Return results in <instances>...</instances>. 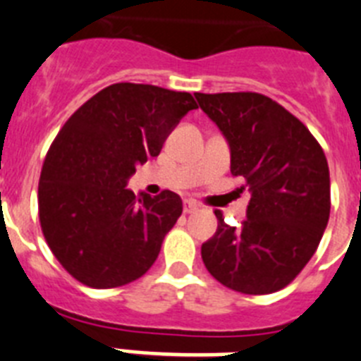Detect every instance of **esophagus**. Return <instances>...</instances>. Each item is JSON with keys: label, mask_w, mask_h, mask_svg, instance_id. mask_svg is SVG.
Wrapping results in <instances>:
<instances>
[{"label": "esophagus", "mask_w": 361, "mask_h": 361, "mask_svg": "<svg viewBox=\"0 0 361 361\" xmlns=\"http://www.w3.org/2000/svg\"><path fill=\"white\" fill-rule=\"evenodd\" d=\"M198 203L194 202V200H185L183 202V212L185 214H192V212L198 211Z\"/></svg>", "instance_id": "1"}]
</instances>
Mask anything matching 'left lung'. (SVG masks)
<instances>
[{
	"label": "left lung",
	"mask_w": 361,
	"mask_h": 361,
	"mask_svg": "<svg viewBox=\"0 0 361 361\" xmlns=\"http://www.w3.org/2000/svg\"><path fill=\"white\" fill-rule=\"evenodd\" d=\"M231 147V172L249 187L247 219L225 224L202 245L207 271L228 289L271 294L305 267L331 212L324 149L287 109L258 92L194 94Z\"/></svg>",
	"instance_id": "1"
}]
</instances>
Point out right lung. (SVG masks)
<instances>
[{"label":"right lung","instance_id":"1","mask_svg":"<svg viewBox=\"0 0 361 361\" xmlns=\"http://www.w3.org/2000/svg\"><path fill=\"white\" fill-rule=\"evenodd\" d=\"M192 109L198 103L189 92L114 83L54 137L37 187L39 224L52 255L80 283L114 289L152 267L183 203L172 190L150 198L125 185Z\"/></svg>","mask_w":361,"mask_h":361}]
</instances>
